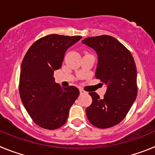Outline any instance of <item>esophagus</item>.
Returning a JSON list of instances; mask_svg holds the SVG:
<instances>
[{
	"label": "esophagus",
	"mask_w": 155,
	"mask_h": 155,
	"mask_svg": "<svg viewBox=\"0 0 155 155\" xmlns=\"http://www.w3.org/2000/svg\"><path fill=\"white\" fill-rule=\"evenodd\" d=\"M79 92H80V94H86V93H87V92H86L83 90H79Z\"/></svg>",
	"instance_id": "1"
}]
</instances>
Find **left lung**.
I'll use <instances>...</instances> for the list:
<instances>
[{
  "instance_id": "left-lung-1",
  "label": "left lung",
  "mask_w": 155,
  "mask_h": 155,
  "mask_svg": "<svg viewBox=\"0 0 155 155\" xmlns=\"http://www.w3.org/2000/svg\"><path fill=\"white\" fill-rule=\"evenodd\" d=\"M82 42L97 52L98 62L95 77L107 86L103 99L95 92L89 93L93 102L86 109V116L93 126L111 127L123 120L136 100L134 60L127 48L112 36L86 38Z\"/></svg>"
}]
</instances>
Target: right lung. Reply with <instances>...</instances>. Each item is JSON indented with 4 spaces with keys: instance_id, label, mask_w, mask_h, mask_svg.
I'll return each instance as SVG.
<instances>
[{
    "instance_id": "right-lung-1",
    "label": "right lung",
    "mask_w": 155,
    "mask_h": 155,
    "mask_svg": "<svg viewBox=\"0 0 155 155\" xmlns=\"http://www.w3.org/2000/svg\"><path fill=\"white\" fill-rule=\"evenodd\" d=\"M81 38L48 35L36 41L24 57L19 83L21 100L41 127L55 130L65 124L69 109L79 97L78 88L61 87L55 83L53 75L62 66L66 50Z\"/></svg>"
}]
</instances>
